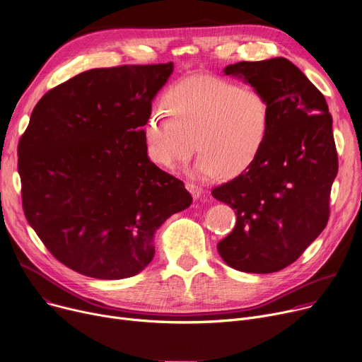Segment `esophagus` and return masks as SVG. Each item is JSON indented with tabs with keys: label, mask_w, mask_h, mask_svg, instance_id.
Masks as SVG:
<instances>
[{
	"label": "esophagus",
	"mask_w": 362,
	"mask_h": 362,
	"mask_svg": "<svg viewBox=\"0 0 362 362\" xmlns=\"http://www.w3.org/2000/svg\"><path fill=\"white\" fill-rule=\"evenodd\" d=\"M186 189L190 192V195L194 197L195 199H199L204 195V189L201 186H198L197 183H194V182H186Z\"/></svg>",
	"instance_id": "34e87169"
}]
</instances>
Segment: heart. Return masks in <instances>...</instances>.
I'll return each instance as SVG.
<instances>
[{"mask_svg":"<svg viewBox=\"0 0 362 362\" xmlns=\"http://www.w3.org/2000/svg\"><path fill=\"white\" fill-rule=\"evenodd\" d=\"M161 106L164 110H153L144 127L148 160L176 172L195 154L198 144L195 173L202 179L246 170L271 129L267 94L224 77L185 78L164 93Z\"/></svg>","mask_w":362,"mask_h":362,"instance_id":"obj_1","label":"heart"}]
</instances>
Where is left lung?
Wrapping results in <instances>:
<instances>
[{"label":"left lung","instance_id":"8db88e82","mask_svg":"<svg viewBox=\"0 0 362 362\" xmlns=\"http://www.w3.org/2000/svg\"><path fill=\"white\" fill-rule=\"evenodd\" d=\"M224 72L267 94L271 129L253 164L212 189L237 216L216 247L237 271L271 274L294 263L327 224L338 175L332 115L325 95L285 58L237 62Z\"/></svg>","mask_w":362,"mask_h":362}]
</instances>
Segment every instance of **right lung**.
Wrapping results in <instances>:
<instances>
[{"label": "right lung", "mask_w": 362, "mask_h": 362, "mask_svg": "<svg viewBox=\"0 0 362 362\" xmlns=\"http://www.w3.org/2000/svg\"><path fill=\"white\" fill-rule=\"evenodd\" d=\"M173 62L94 68L47 91L18 142L23 211L45 247L98 279L139 274L192 197L153 164L144 129Z\"/></svg>", "instance_id": "1"}]
</instances>
